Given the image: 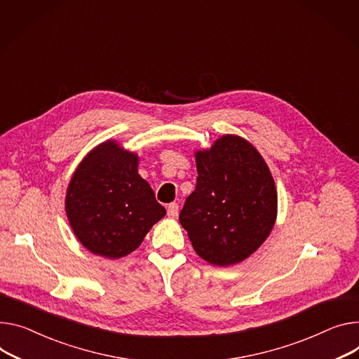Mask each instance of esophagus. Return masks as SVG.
Wrapping results in <instances>:
<instances>
[{
    "mask_svg": "<svg viewBox=\"0 0 359 359\" xmlns=\"http://www.w3.org/2000/svg\"><path fill=\"white\" fill-rule=\"evenodd\" d=\"M167 212H168V217H171V218H175V217L178 215V212H180V205H178L177 203H171V204L168 205V210H167Z\"/></svg>",
    "mask_w": 359,
    "mask_h": 359,
    "instance_id": "obj_1",
    "label": "esophagus"
}]
</instances>
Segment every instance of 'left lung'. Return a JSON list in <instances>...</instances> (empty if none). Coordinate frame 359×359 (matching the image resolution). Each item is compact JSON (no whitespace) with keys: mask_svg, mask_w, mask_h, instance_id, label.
I'll return each instance as SVG.
<instances>
[{"mask_svg":"<svg viewBox=\"0 0 359 359\" xmlns=\"http://www.w3.org/2000/svg\"><path fill=\"white\" fill-rule=\"evenodd\" d=\"M197 185L180 223L196 253L214 266L245 260L264 243L278 215V191L259 151L224 135L196 152Z\"/></svg>","mask_w":359,"mask_h":359,"instance_id":"obj_1","label":"left lung"}]
</instances>
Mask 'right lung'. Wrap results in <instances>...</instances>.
Instances as JSON below:
<instances>
[{
  "label": "right lung",
  "instance_id": "1",
  "mask_svg": "<svg viewBox=\"0 0 359 359\" xmlns=\"http://www.w3.org/2000/svg\"><path fill=\"white\" fill-rule=\"evenodd\" d=\"M140 156L115 141L92 149L79 163L66 194L70 227L86 249L121 259L141 245L165 215L149 184L137 174Z\"/></svg>",
  "mask_w": 359,
  "mask_h": 359
}]
</instances>
